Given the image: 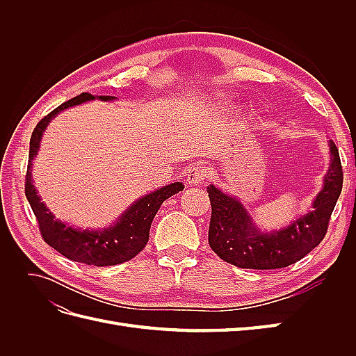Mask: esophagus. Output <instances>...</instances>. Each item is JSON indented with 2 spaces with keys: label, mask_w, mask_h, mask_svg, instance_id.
Masks as SVG:
<instances>
[{
  "label": "esophagus",
  "mask_w": 356,
  "mask_h": 356,
  "mask_svg": "<svg viewBox=\"0 0 356 356\" xmlns=\"http://www.w3.org/2000/svg\"><path fill=\"white\" fill-rule=\"evenodd\" d=\"M208 172H207V168L202 166V165H191L188 169H187V174H186V179L188 184H200V182L207 178Z\"/></svg>",
  "instance_id": "obj_1"
}]
</instances>
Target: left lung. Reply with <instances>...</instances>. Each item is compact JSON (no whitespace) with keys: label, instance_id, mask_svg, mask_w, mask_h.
<instances>
[{"label":"left lung","instance_id":"left-lung-1","mask_svg":"<svg viewBox=\"0 0 356 356\" xmlns=\"http://www.w3.org/2000/svg\"><path fill=\"white\" fill-rule=\"evenodd\" d=\"M331 165L314 202V211L296 220L289 227L275 232H258L242 203L208 187L211 222L208 241L221 260L241 268L272 270L297 263L325 238L331 213L343 187V169L339 148L330 141Z\"/></svg>","mask_w":356,"mask_h":356}]
</instances>
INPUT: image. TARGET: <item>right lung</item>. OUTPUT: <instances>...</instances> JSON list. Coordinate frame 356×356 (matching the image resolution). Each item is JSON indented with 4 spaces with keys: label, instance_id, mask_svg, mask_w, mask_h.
<instances>
[{
    "label": "right lung",
    "instance_id": "right-lung-1",
    "mask_svg": "<svg viewBox=\"0 0 356 356\" xmlns=\"http://www.w3.org/2000/svg\"><path fill=\"white\" fill-rule=\"evenodd\" d=\"M90 99H95V96L90 93H81L75 96V98L59 105L58 108L49 113L46 117H42L38 124L34 127V132H32L29 141L25 195L37 217L41 238L44 239L47 245H50L53 250H56L72 261L104 267L132 260L134 257H136L144 250L148 242L149 227H152L153 218L156 217L160 204L170 196L177 195L178 191L184 190V186L181 182H172L170 186L161 187L157 191L152 193V195H147L143 199L136 200L122 215L120 220L102 232L75 230L71 225H65L60 221H56L51 212L44 207V203H41L37 190L34 184H32L31 161L37 156L41 135L51 118L62 110H67L70 106L79 105ZM99 99L111 101L114 99V96H99Z\"/></svg>",
    "mask_w": 356,
    "mask_h": 356
}]
</instances>
